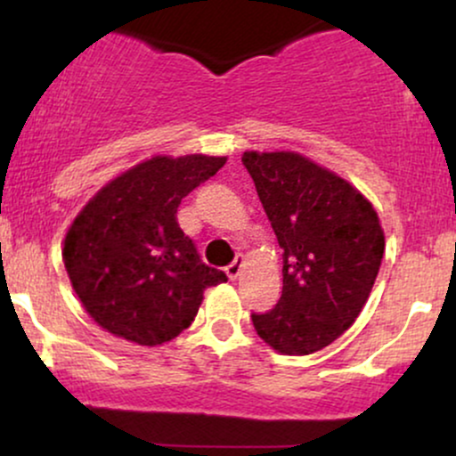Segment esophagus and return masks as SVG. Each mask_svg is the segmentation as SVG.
Listing matches in <instances>:
<instances>
[{
    "instance_id": "1",
    "label": "esophagus",
    "mask_w": 456,
    "mask_h": 456,
    "mask_svg": "<svg viewBox=\"0 0 456 456\" xmlns=\"http://www.w3.org/2000/svg\"><path fill=\"white\" fill-rule=\"evenodd\" d=\"M242 268H244V259L242 257H235L232 264L227 265V268H224V272H227V276L229 279H238L240 276V272H242Z\"/></svg>"
}]
</instances>
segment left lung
Returning <instances> with one entry per match:
<instances>
[{
    "label": "left lung",
    "instance_id": "left-lung-1",
    "mask_svg": "<svg viewBox=\"0 0 456 456\" xmlns=\"http://www.w3.org/2000/svg\"><path fill=\"white\" fill-rule=\"evenodd\" d=\"M261 206L282 248V294L253 313L276 352H319L355 322L384 257V232L366 199L343 177L296 151H244Z\"/></svg>",
    "mask_w": 456,
    "mask_h": 456
}]
</instances>
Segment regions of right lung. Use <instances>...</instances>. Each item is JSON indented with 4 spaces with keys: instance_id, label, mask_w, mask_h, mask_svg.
Masks as SVG:
<instances>
[{
    "instance_id": "right-lung-1",
    "label": "right lung",
    "mask_w": 456,
    "mask_h": 456,
    "mask_svg": "<svg viewBox=\"0 0 456 456\" xmlns=\"http://www.w3.org/2000/svg\"><path fill=\"white\" fill-rule=\"evenodd\" d=\"M224 156H154L115 177L68 229L64 265L94 322L126 341L162 345L195 319L203 291L227 281L177 224L188 192Z\"/></svg>"
}]
</instances>
